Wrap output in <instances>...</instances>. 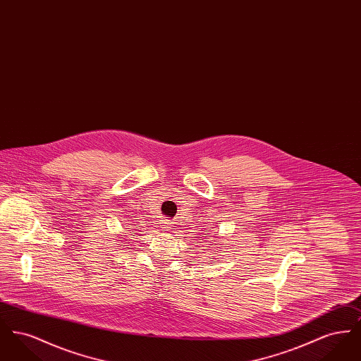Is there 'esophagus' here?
<instances>
[{
    "label": "esophagus",
    "mask_w": 361,
    "mask_h": 361,
    "mask_svg": "<svg viewBox=\"0 0 361 361\" xmlns=\"http://www.w3.org/2000/svg\"><path fill=\"white\" fill-rule=\"evenodd\" d=\"M172 227L173 222H171V221H165V222H164V228H165V230H168V231H169Z\"/></svg>",
    "instance_id": "esophagus-1"
}]
</instances>
